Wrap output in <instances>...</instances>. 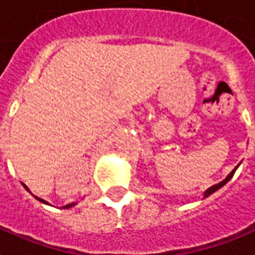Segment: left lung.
Masks as SVG:
<instances>
[{
  "instance_id": "obj_1",
  "label": "left lung",
  "mask_w": 255,
  "mask_h": 255,
  "mask_svg": "<svg viewBox=\"0 0 255 255\" xmlns=\"http://www.w3.org/2000/svg\"><path fill=\"white\" fill-rule=\"evenodd\" d=\"M239 165H241V163H239ZM239 165L237 166V167H235V169H234V170L231 171V173H230V174H228L227 177H226V178H224L223 181H220V182H219V184H216V185H212V186H211V188H208V189L205 190V192H204V199H207V197H208V196H211V195H212V193H215V192H216V190L220 189V188H222V186L226 185V184H227L228 181H230V180H231V178H233L234 173H235V170H237V169H238Z\"/></svg>"
}]
</instances>
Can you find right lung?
<instances>
[{"label": "right lung", "instance_id": "1", "mask_svg": "<svg viewBox=\"0 0 255 255\" xmlns=\"http://www.w3.org/2000/svg\"><path fill=\"white\" fill-rule=\"evenodd\" d=\"M21 184H22V182H21ZM22 186H24V188H25V189H27V190H28V192H29V193H31V190L28 189V186H27V185H25V184H22ZM31 195H32V193H31ZM32 196H33V197H35V199H36V200H39V201H40V203H43V204L51 205V204H50V203H47L46 200H43V199H40V197H37V196H35V195H32ZM75 204H77V203H70V204H67V205H63V207H62V208H63V209H69V208H71V207H74V205H75Z\"/></svg>", "mask_w": 255, "mask_h": 255}]
</instances>
